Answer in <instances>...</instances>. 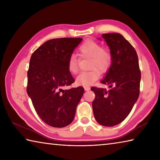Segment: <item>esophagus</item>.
Wrapping results in <instances>:
<instances>
[{
	"label": "esophagus",
	"instance_id": "esophagus-1",
	"mask_svg": "<svg viewBox=\"0 0 160 160\" xmlns=\"http://www.w3.org/2000/svg\"><path fill=\"white\" fill-rule=\"evenodd\" d=\"M84 89H85V91H88V90H90V88L88 85H85V86H84Z\"/></svg>",
	"mask_w": 160,
	"mask_h": 160
}]
</instances>
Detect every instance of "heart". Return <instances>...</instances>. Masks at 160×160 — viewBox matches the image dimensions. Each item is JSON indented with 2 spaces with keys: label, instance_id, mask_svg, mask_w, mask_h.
<instances>
[{
  "label": "heart",
  "instance_id": "b5f03b06",
  "mask_svg": "<svg viewBox=\"0 0 160 160\" xmlns=\"http://www.w3.org/2000/svg\"><path fill=\"white\" fill-rule=\"evenodd\" d=\"M78 55L81 58H90L88 71L82 72L78 75L76 82L78 85H89L100 76V72H105L112 64V54L107 47L92 39H88L78 47ZM68 70L75 75L79 70V61L75 56H70L68 60Z\"/></svg>",
  "mask_w": 160,
  "mask_h": 160
}]
</instances>
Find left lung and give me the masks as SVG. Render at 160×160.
Segmentation results:
<instances>
[{
    "label": "left lung",
    "mask_w": 160,
    "mask_h": 160,
    "mask_svg": "<svg viewBox=\"0 0 160 160\" xmlns=\"http://www.w3.org/2000/svg\"><path fill=\"white\" fill-rule=\"evenodd\" d=\"M112 54V62L101 83L109 90L92 87L94 118L99 124L113 126L120 123L131 112L140 94L141 72L133 47L118 33L102 34Z\"/></svg>",
    "instance_id": "1"
}]
</instances>
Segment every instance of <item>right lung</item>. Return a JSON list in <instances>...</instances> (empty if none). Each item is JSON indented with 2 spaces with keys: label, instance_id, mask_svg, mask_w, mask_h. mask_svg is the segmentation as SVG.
<instances>
[{
  "label": "right lung",
  "instance_id": "add662e5",
  "mask_svg": "<svg viewBox=\"0 0 160 160\" xmlns=\"http://www.w3.org/2000/svg\"><path fill=\"white\" fill-rule=\"evenodd\" d=\"M82 38L50 39L34 51L28 71L27 92L38 116L55 128L68 126L84 93L82 86L63 90L75 82L68 60Z\"/></svg>",
  "mask_w": 160,
  "mask_h": 160
}]
</instances>
